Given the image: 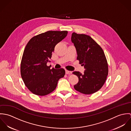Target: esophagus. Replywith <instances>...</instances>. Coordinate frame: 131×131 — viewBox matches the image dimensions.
I'll list each match as a JSON object with an SVG mask.
<instances>
[{"instance_id": "esophagus-1", "label": "esophagus", "mask_w": 131, "mask_h": 131, "mask_svg": "<svg viewBox=\"0 0 131 131\" xmlns=\"http://www.w3.org/2000/svg\"><path fill=\"white\" fill-rule=\"evenodd\" d=\"M66 74L70 75V74H72V72H71V71H68V70H66Z\"/></svg>"}]
</instances>
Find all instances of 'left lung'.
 Returning a JSON list of instances; mask_svg holds the SVG:
<instances>
[{
	"mask_svg": "<svg viewBox=\"0 0 131 131\" xmlns=\"http://www.w3.org/2000/svg\"><path fill=\"white\" fill-rule=\"evenodd\" d=\"M77 53V60L84 66V74L75 71L78 83L74 86L77 91L94 93L104 85L108 73L107 61L102 48L90 36L73 33L71 37Z\"/></svg>",
	"mask_w": 131,
	"mask_h": 131,
	"instance_id": "8db88e82",
	"label": "left lung"
}]
</instances>
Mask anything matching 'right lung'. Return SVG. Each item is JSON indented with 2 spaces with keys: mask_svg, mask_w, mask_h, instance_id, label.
Here are the masks:
<instances>
[{
  "mask_svg": "<svg viewBox=\"0 0 131 131\" xmlns=\"http://www.w3.org/2000/svg\"><path fill=\"white\" fill-rule=\"evenodd\" d=\"M67 31H49L32 38L24 49L20 63L21 78L33 94L45 96L53 92L58 80L64 77L63 69H50V62L56 44L67 36Z\"/></svg>",
  "mask_w": 131,
  "mask_h": 131,
  "instance_id": "obj_1",
  "label": "right lung"
}]
</instances>
